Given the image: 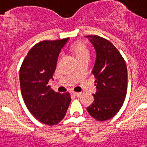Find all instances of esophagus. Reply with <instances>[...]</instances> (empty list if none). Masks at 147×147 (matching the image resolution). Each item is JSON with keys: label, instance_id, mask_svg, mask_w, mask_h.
<instances>
[{"label": "esophagus", "instance_id": "1", "mask_svg": "<svg viewBox=\"0 0 147 147\" xmlns=\"http://www.w3.org/2000/svg\"><path fill=\"white\" fill-rule=\"evenodd\" d=\"M81 94H82V93H80V92H72V94H73V95H75V96H77V97L80 96Z\"/></svg>", "mask_w": 147, "mask_h": 147}]
</instances>
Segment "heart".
Listing matches in <instances>:
<instances>
[{"instance_id": "heart-1", "label": "heart", "mask_w": 147, "mask_h": 147, "mask_svg": "<svg viewBox=\"0 0 147 147\" xmlns=\"http://www.w3.org/2000/svg\"><path fill=\"white\" fill-rule=\"evenodd\" d=\"M70 49L75 53L77 59L89 55V51H88L87 46L85 42H82V41L73 43L70 47Z\"/></svg>"}]
</instances>
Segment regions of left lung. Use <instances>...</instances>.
Returning a JSON list of instances; mask_svg holds the SVG:
<instances>
[{
  "mask_svg": "<svg viewBox=\"0 0 147 147\" xmlns=\"http://www.w3.org/2000/svg\"><path fill=\"white\" fill-rule=\"evenodd\" d=\"M86 37L96 50V61L92 70L97 92L88 112L98 121L112 118L120 111L127 90V69L118 49L105 38L97 35Z\"/></svg>",
  "mask_w": 147,
  "mask_h": 147,
  "instance_id": "8db88e82",
  "label": "left lung"
}]
</instances>
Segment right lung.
Listing matches in <instances>:
<instances>
[{
  "label": "right lung",
  "mask_w": 147,
  "mask_h": 147,
  "mask_svg": "<svg viewBox=\"0 0 147 147\" xmlns=\"http://www.w3.org/2000/svg\"><path fill=\"white\" fill-rule=\"evenodd\" d=\"M68 40L36 43L29 51L20 69V90L26 107L38 121L49 126L57 124L64 118L71 102L69 92H55L48 85L61 49Z\"/></svg>",
  "instance_id": "add662e5"
}]
</instances>
